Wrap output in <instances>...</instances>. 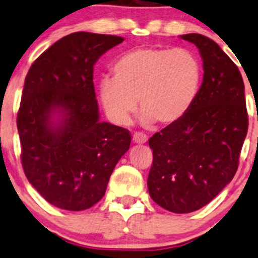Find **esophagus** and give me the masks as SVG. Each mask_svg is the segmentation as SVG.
Instances as JSON below:
<instances>
[{"instance_id": "obj_1", "label": "esophagus", "mask_w": 258, "mask_h": 258, "mask_svg": "<svg viewBox=\"0 0 258 258\" xmlns=\"http://www.w3.org/2000/svg\"><path fill=\"white\" fill-rule=\"evenodd\" d=\"M134 142L135 144H146L147 142V136L145 134H142V132H135Z\"/></svg>"}]
</instances>
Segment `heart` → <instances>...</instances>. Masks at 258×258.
<instances>
[{
	"mask_svg": "<svg viewBox=\"0 0 258 258\" xmlns=\"http://www.w3.org/2000/svg\"><path fill=\"white\" fill-rule=\"evenodd\" d=\"M112 77L98 82L103 110L116 124H127L139 100L145 124H172L188 112L200 92L202 63L188 48L140 47L113 62Z\"/></svg>",
	"mask_w": 258,
	"mask_h": 258,
	"instance_id": "b5f03b06",
	"label": "heart"
}]
</instances>
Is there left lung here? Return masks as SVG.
<instances>
[{
	"instance_id": "obj_1",
	"label": "left lung",
	"mask_w": 258,
	"mask_h": 258,
	"mask_svg": "<svg viewBox=\"0 0 258 258\" xmlns=\"http://www.w3.org/2000/svg\"><path fill=\"white\" fill-rule=\"evenodd\" d=\"M204 59V81L188 112L148 141L153 162L147 186L153 201L175 213L200 210L235 176L248 128L238 67L206 36L182 35Z\"/></svg>"
}]
</instances>
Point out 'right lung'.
Returning a JSON list of instances; mask_svg holds the SVG:
<instances>
[{
    "label": "right lung",
    "mask_w": 258,
    "mask_h": 258,
    "mask_svg": "<svg viewBox=\"0 0 258 258\" xmlns=\"http://www.w3.org/2000/svg\"><path fill=\"white\" fill-rule=\"evenodd\" d=\"M122 41L90 32L67 35L40 54L25 79L17 113L21 162L30 183L59 209L82 211L97 204L130 148L128 130L100 122L93 86L96 61Z\"/></svg>",
    "instance_id": "1"
}]
</instances>
